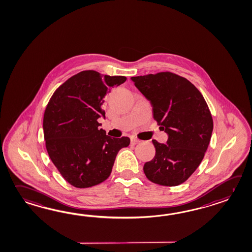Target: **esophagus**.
Masks as SVG:
<instances>
[{
  "label": "esophagus",
  "mask_w": 252,
  "mask_h": 252,
  "mask_svg": "<svg viewBox=\"0 0 252 252\" xmlns=\"http://www.w3.org/2000/svg\"><path fill=\"white\" fill-rule=\"evenodd\" d=\"M138 143H140V141L138 139H135V138H132V139H131V145H133V146L137 145Z\"/></svg>",
  "instance_id": "obj_1"
}]
</instances>
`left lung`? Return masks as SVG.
I'll return each mask as SVG.
<instances>
[{
  "label": "left lung",
  "instance_id": "1",
  "mask_svg": "<svg viewBox=\"0 0 252 252\" xmlns=\"http://www.w3.org/2000/svg\"><path fill=\"white\" fill-rule=\"evenodd\" d=\"M131 79L150 101L155 120L168 134L166 145L152 141L156 156L145 163V174L157 185H181L200 165L212 137L213 121L207 103L194 85L174 73Z\"/></svg>",
  "mask_w": 252,
  "mask_h": 252
}]
</instances>
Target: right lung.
<instances>
[{
	"mask_svg": "<svg viewBox=\"0 0 252 252\" xmlns=\"http://www.w3.org/2000/svg\"><path fill=\"white\" fill-rule=\"evenodd\" d=\"M124 76L104 77L85 70L57 89L45 109L43 131L46 148L52 162L68 184L89 188L107 179L120 149L129 137L113 138L99 129L104 117V97Z\"/></svg>",
	"mask_w": 252,
	"mask_h": 252,
	"instance_id": "obj_1",
	"label": "right lung"
}]
</instances>
